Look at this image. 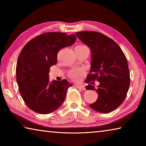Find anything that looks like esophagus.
<instances>
[{
  "mask_svg": "<svg viewBox=\"0 0 146 146\" xmlns=\"http://www.w3.org/2000/svg\"><path fill=\"white\" fill-rule=\"evenodd\" d=\"M75 87L77 88L78 89H81V90H85V87L83 85H78V84H76L75 85Z\"/></svg>",
  "mask_w": 146,
  "mask_h": 146,
  "instance_id": "obj_1",
  "label": "esophagus"
}]
</instances>
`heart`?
I'll use <instances>...</instances> for the list:
<instances>
[{"label":"heart","instance_id":"obj_1","mask_svg":"<svg viewBox=\"0 0 146 146\" xmlns=\"http://www.w3.org/2000/svg\"><path fill=\"white\" fill-rule=\"evenodd\" d=\"M75 48H87V47L84 45H78L76 46ZM84 75V71L82 70H71L68 73V75L73 80L75 81H79L80 80L81 77Z\"/></svg>","mask_w":146,"mask_h":146}]
</instances>
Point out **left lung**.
<instances>
[{"label":"left lung","mask_w":146,"mask_h":146,"mask_svg":"<svg viewBox=\"0 0 146 146\" xmlns=\"http://www.w3.org/2000/svg\"><path fill=\"white\" fill-rule=\"evenodd\" d=\"M75 35L91 49L90 73L86 82H99L97 88L91 84L86 87L87 90H96L98 95L90 108L102 113L113 111L122 104L129 90L130 75L126 57L114 40L99 32L84 31Z\"/></svg>","instance_id":"8db88e82"}]
</instances>
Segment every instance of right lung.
Here are the masks:
<instances>
[{
	"mask_svg": "<svg viewBox=\"0 0 146 146\" xmlns=\"http://www.w3.org/2000/svg\"><path fill=\"white\" fill-rule=\"evenodd\" d=\"M76 39L74 34L48 32L29 41L22 49L17 63V82L24 102L33 111L49 114L65 100L72 84L66 79L49 82V68L56 64L59 49L73 45Z\"/></svg>",
	"mask_w": 146,
	"mask_h": 146,
	"instance_id": "add662e5",
	"label": "right lung"
}]
</instances>
